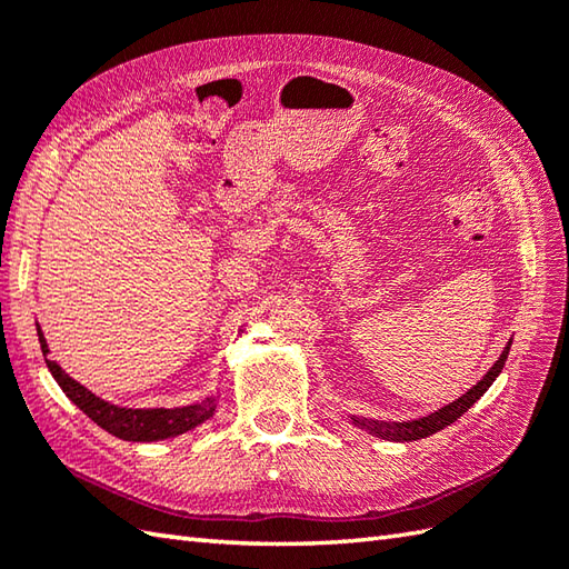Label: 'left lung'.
Segmentation results:
<instances>
[{"mask_svg": "<svg viewBox=\"0 0 569 569\" xmlns=\"http://www.w3.org/2000/svg\"><path fill=\"white\" fill-rule=\"evenodd\" d=\"M509 349L511 342L506 345V349L501 352V357L497 359V365H493L481 381H477V386H471L467 393H462L457 398V401L442 406L440 410H435V413L426 416V418H418V420H406V422H389V420H371V418H357V416H349L352 420L355 428H361L369 435H377L381 440H393V442H413L420 438H428V435L438 432L442 428L450 426L459 416L467 413V410L475 406L481 396L487 393L489 386L497 381V377L501 373L503 365H506V357H509Z\"/></svg>", "mask_w": 569, "mask_h": 569, "instance_id": "obj_1", "label": "left lung"}]
</instances>
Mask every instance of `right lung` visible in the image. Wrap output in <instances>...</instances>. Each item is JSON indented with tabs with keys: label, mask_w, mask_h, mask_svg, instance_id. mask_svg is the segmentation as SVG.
<instances>
[{
	"label": "right lung",
	"mask_w": 569,
	"mask_h": 569,
	"mask_svg": "<svg viewBox=\"0 0 569 569\" xmlns=\"http://www.w3.org/2000/svg\"><path fill=\"white\" fill-rule=\"evenodd\" d=\"M41 352L46 359L48 371L53 373L60 389L76 403L84 416L98 422V426L107 432H112L119 440L129 442H153L183 435L192 428H198L200 422L212 418L217 408V398L210 396L200 403L183 406V408H122L114 403L102 401L100 396L84 389L76 379H70L68 373L60 369L53 359H48V345L46 337L39 330Z\"/></svg>",
	"instance_id": "right-lung-1"
}]
</instances>
